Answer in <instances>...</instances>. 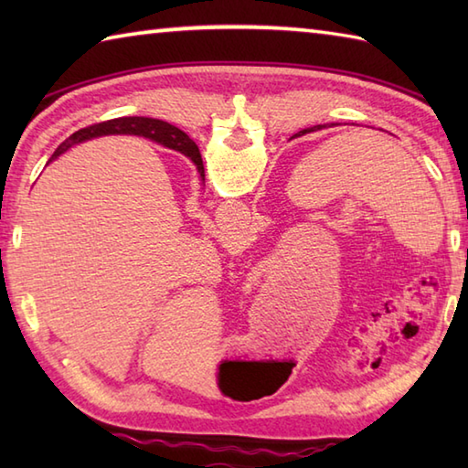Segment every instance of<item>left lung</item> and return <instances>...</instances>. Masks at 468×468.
Masks as SVG:
<instances>
[{"mask_svg":"<svg viewBox=\"0 0 468 468\" xmlns=\"http://www.w3.org/2000/svg\"><path fill=\"white\" fill-rule=\"evenodd\" d=\"M317 128H322V126H317ZM305 133H307V131H302V134H305Z\"/></svg>","mask_w":468,"mask_h":468,"instance_id":"8db88e82","label":"left lung"}]
</instances>
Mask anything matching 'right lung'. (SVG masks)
Returning a JSON list of instances; mask_svg holds the SVG:
<instances>
[{"instance_id":"right-lung-1","label":"right lung","mask_w":468,"mask_h":468,"mask_svg":"<svg viewBox=\"0 0 468 468\" xmlns=\"http://www.w3.org/2000/svg\"><path fill=\"white\" fill-rule=\"evenodd\" d=\"M104 134H143L146 138H154L156 143L165 144L166 148H171V151H178L191 158V161L197 165L198 175H201V178L205 181L203 158H201V153H198V146L183 131H178L176 126L163 122V121H154V118H143V116L114 118V121H106L101 124L82 128V131H78L69 136L66 143L59 144L54 156H59L72 144L84 143V141H88V138L104 136Z\"/></svg>"}]
</instances>
